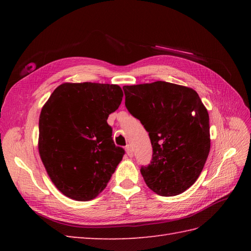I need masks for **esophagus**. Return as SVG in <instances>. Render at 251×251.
Wrapping results in <instances>:
<instances>
[{"label":"esophagus","instance_id":"1","mask_svg":"<svg viewBox=\"0 0 251 251\" xmlns=\"http://www.w3.org/2000/svg\"><path fill=\"white\" fill-rule=\"evenodd\" d=\"M126 153H127V155H128L129 157H132L134 156V151H132V148H131V146H127L126 147Z\"/></svg>","mask_w":251,"mask_h":251}]
</instances>
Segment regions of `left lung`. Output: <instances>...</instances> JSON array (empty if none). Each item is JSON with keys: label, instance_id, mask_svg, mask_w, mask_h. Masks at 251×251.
Returning <instances> with one entry per match:
<instances>
[{"label": "left lung", "instance_id": "left-lung-1", "mask_svg": "<svg viewBox=\"0 0 251 251\" xmlns=\"http://www.w3.org/2000/svg\"><path fill=\"white\" fill-rule=\"evenodd\" d=\"M125 105L149 132L151 164L141 167L154 193L176 196L195 183L210 151L209 115L194 89L168 82L126 85Z\"/></svg>", "mask_w": 251, "mask_h": 251}]
</instances>
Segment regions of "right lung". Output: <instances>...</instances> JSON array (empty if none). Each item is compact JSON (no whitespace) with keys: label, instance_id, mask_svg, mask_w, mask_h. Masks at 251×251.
<instances>
[{"label":"right lung","instance_id":"add662e5","mask_svg":"<svg viewBox=\"0 0 251 251\" xmlns=\"http://www.w3.org/2000/svg\"><path fill=\"white\" fill-rule=\"evenodd\" d=\"M123 96L115 84L63 83L42 108L40 157L63 195L87 201L105 189L125 153L106 123Z\"/></svg>","mask_w":251,"mask_h":251}]
</instances>
